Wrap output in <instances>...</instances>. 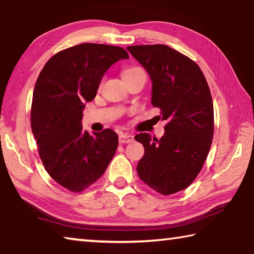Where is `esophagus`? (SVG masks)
I'll return each mask as SVG.
<instances>
[{
	"instance_id": "esophagus-1",
	"label": "esophagus",
	"mask_w": 254,
	"mask_h": 254,
	"mask_svg": "<svg viewBox=\"0 0 254 254\" xmlns=\"http://www.w3.org/2000/svg\"><path fill=\"white\" fill-rule=\"evenodd\" d=\"M134 140V136L130 135V134H120L119 135V143L120 144H128V143H131V141Z\"/></svg>"
}]
</instances>
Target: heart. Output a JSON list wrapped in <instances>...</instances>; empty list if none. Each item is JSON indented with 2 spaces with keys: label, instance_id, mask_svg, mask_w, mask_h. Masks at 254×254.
<instances>
[{
  "label": "heart",
  "instance_id": "heart-1",
  "mask_svg": "<svg viewBox=\"0 0 254 254\" xmlns=\"http://www.w3.org/2000/svg\"><path fill=\"white\" fill-rule=\"evenodd\" d=\"M136 74H143L147 77V73H146L145 69L141 68V66H131V68H128L124 71V79L131 77V75H136Z\"/></svg>",
  "mask_w": 254,
  "mask_h": 254
}]
</instances>
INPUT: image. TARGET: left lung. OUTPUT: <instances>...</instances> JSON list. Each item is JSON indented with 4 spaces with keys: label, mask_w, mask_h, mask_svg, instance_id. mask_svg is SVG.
I'll return each mask as SVG.
<instances>
[{
    "label": "left lung",
    "mask_w": 254,
    "mask_h": 254,
    "mask_svg": "<svg viewBox=\"0 0 254 254\" xmlns=\"http://www.w3.org/2000/svg\"><path fill=\"white\" fill-rule=\"evenodd\" d=\"M127 50L148 72L152 105L167 122L161 139L147 132L135 136L145 148L137 173L157 193H177L193 183L210 152L214 132L210 88L199 66L174 49L146 44Z\"/></svg>",
    "instance_id": "obj_1"
}]
</instances>
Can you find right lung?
<instances>
[{
  "mask_svg": "<svg viewBox=\"0 0 254 254\" xmlns=\"http://www.w3.org/2000/svg\"><path fill=\"white\" fill-rule=\"evenodd\" d=\"M127 51L107 44L82 43L51 57L40 72L31 106V128L43 166L58 184L80 193L100 179L118 147L113 129L82 130L84 104Z\"/></svg>",
  "mask_w": 254,
  "mask_h": 254,
  "instance_id": "obj_1",
  "label": "right lung"
}]
</instances>
